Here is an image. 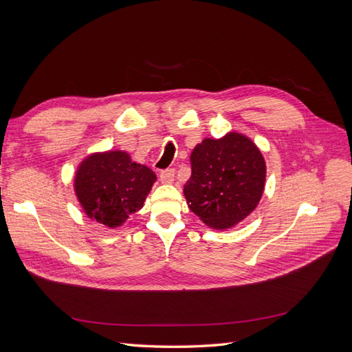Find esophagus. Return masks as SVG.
I'll list each match as a JSON object with an SVG mask.
<instances>
[{"label":"esophagus","instance_id":"1","mask_svg":"<svg viewBox=\"0 0 352 352\" xmlns=\"http://www.w3.org/2000/svg\"><path fill=\"white\" fill-rule=\"evenodd\" d=\"M160 180L163 184H172L175 180V168H166L160 172Z\"/></svg>","mask_w":352,"mask_h":352}]
</instances>
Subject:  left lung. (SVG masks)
Segmentation results:
<instances>
[{"mask_svg": "<svg viewBox=\"0 0 352 352\" xmlns=\"http://www.w3.org/2000/svg\"><path fill=\"white\" fill-rule=\"evenodd\" d=\"M184 188L190 211L208 228H233L255 210L265 182L264 158L250 138L229 132L198 144Z\"/></svg>", "mask_w": 352, "mask_h": 352, "instance_id": "obj_1", "label": "left lung"}]
</instances>
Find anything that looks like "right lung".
Returning a JSON list of instances; mask_svg holds the SVG:
<instances>
[{
    "label": "right lung",
    "mask_w": 352,
    "mask_h": 352,
    "mask_svg": "<svg viewBox=\"0 0 352 352\" xmlns=\"http://www.w3.org/2000/svg\"><path fill=\"white\" fill-rule=\"evenodd\" d=\"M155 179L151 168L124 151L97 153L80 163L74 192L89 219L113 229L142 208Z\"/></svg>",
    "instance_id": "1"
}]
</instances>
